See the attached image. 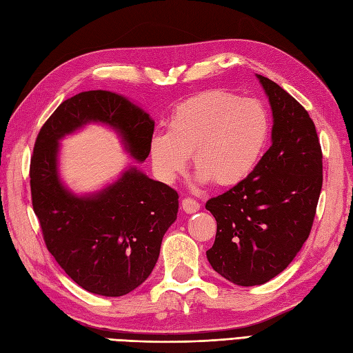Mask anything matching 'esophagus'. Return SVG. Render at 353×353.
Wrapping results in <instances>:
<instances>
[{
    "instance_id": "esophagus-1",
    "label": "esophagus",
    "mask_w": 353,
    "mask_h": 353,
    "mask_svg": "<svg viewBox=\"0 0 353 353\" xmlns=\"http://www.w3.org/2000/svg\"><path fill=\"white\" fill-rule=\"evenodd\" d=\"M199 202H196L194 199H192V198H184L183 201H181V208H183V211H185V213H189V214H192V213H196V211L199 210Z\"/></svg>"
}]
</instances>
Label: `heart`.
Masks as SVG:
<instances>
[{"label": "heart", "mask_w": 353, "mask_h": 353, "mask_svg": "<svg viewBox=\"0 0 353 353\" xmlns=\"http://www.w3.org/2000/svg\"><path fill=\"white\" fill-rule=\"evenodd\" d=\"M269 134V114L260 101L207 92L175 108L166 134L152 137L150 157L155 175L166 184L183 174L192 157L199 184L232 187L255 170Z\"/></svg>", "instance_id": "heart-1"}]
</instances>
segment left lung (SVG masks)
I'll return each mask as SVG.
<instances>
[{
    "mask_svg": "<svg viewBox=\"0 0 353 353\" xmlns=\"http://www.w3.org/2000/svg\"><path fill=\"white\" fill-rule=\"evenodd\" d=\"M256 78L272 108V146L245 181L205 203L217 222L208 263L241 287L268 283L294 260L323 183L322 148L308 112L275 81Z\"/></svg>",
    "mask_w": 353,
    "mask_h": 353,
    "instance_id": "left-lung-1",
    "label": "left lung"
}]
</instances>
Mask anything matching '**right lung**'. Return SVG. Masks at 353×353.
Masks as SVG:
<instances>
[{
    "instance_id": "right-lung-1",
    "label": "right lung",
    "mask_w": 353,
    "mask_h": 353,
    "mask_svg": "<svg viewBox=\"0 0 353 353\" xmlns=\"http://www.w3.org/2000/svg\"><path fill=\"white\" fill-rule=\"evenodd\" d=\"M92 122L116 131L136 161L150 155V114L114 92H81L63 101L39 132L31 199L46 248L66 275L90 293L117 297L151 275L163 236L176 221L178 193L136 166L98 192L69 190L59 172L60 140Z\"/></svg>"
}]
</instances>
